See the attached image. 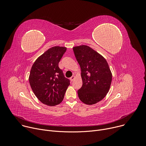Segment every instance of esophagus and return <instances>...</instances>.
Instances as JSON below:
<instances>
[{
    "mask_svg": "<svg viewBox=\"0 0 146 146\" xmlns=\"http://www.w3.org/2000/svg\"><path fill=\"white\" fill-rule=\"evenodd\" d=\"M74 78H75V77H74V76H72L70 78V80L71 81H73L74 80Z\"/></svg>",
    "mask_w": 146,
    "mask_h": 146,
    "instance_id": "34e87169",
    "label": "esophagus"
}]
</instances>
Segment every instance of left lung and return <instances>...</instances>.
Masks as SVG:
<instances>
[{"mask_svg":"<svg viewBox=\"0 0 146 146\" xmlns=\"http://www.w3.org/2000/svg\"><path fill=\"white\" fill-rule=\"evenodd\" d=\"M81 68L82 86L77 91L81 102L91 105L102 100L108 93L112 74L105 58L92 48L81 45L73 48Z\"/></svg>","mask_w":146,"mask_h":146,"instance_id":"1","label":"left lung"}]
</instances>
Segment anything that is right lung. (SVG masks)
<instances>
[{"instance_id":"obj_1","label":"right lung","mask_w":146,"mask_h":146,"mask_svg":"<svg viewBox=\"0 0 146 146\" xmlns=\"http://www.w3.org/2000/svg\"><path fill=\"white\" fill-rule=\"evenodd\" d=\"M66 51L65 47L49 48L34 62L29 81L37 99L44 105L53 106L63 100L70 80L66 78L58 64Z\"/></svg>"}]
</instances>
